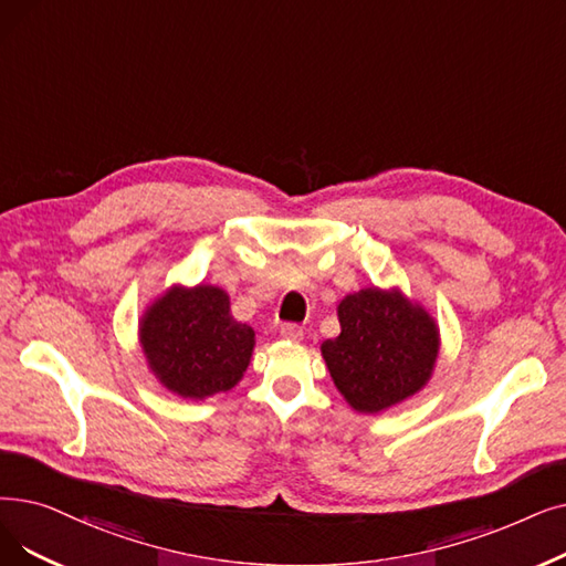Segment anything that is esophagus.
Returning a JSON list of instances; mask_svg holds the SVG:
<instances>
[{
  "label": "esophagus",
  "mask_w": 566,
  "mask_h": 566,
  "mask_svg": "<svg viewBox=\"0 0 566 566\" xmlns=\"http://www.w3.org/2000/svg\"><path fill=\"white\" fill-rule=\"evenodd\" d=\"M280 335L284 339H291V342H301L303 339V328L298 324H282Z\"/></svg>",
  "instance_id": "esophagus-1"
}]
</instances>
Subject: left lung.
<instances>
[{
  "label": "left lung",
  "instance_id": "1",
  "mask_svg": "<svg viewBox=\"0 0 566 566\" xmlns=\"http://www.w3.org/2000/svg\"><path fill=\"white\" fill-rule=\"evenodd\" d=\"M339 335L322 344L337 390L356 411L377 413L421 390L439 354L432 316L400 291L363 289L337 307Z\"/></svg>",
  "mask_w": 566,
  "mask_h": 566
}]
</instances>
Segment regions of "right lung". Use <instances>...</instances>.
Returning <instances> with one entry per match:
<instances>
[{"mask_svg": "<svg viewBox=\"0 0 566 566\" xmlns=\"http://www.w3.org/2000/svg\"><path fill=\"white\" fill-rule=\"evenodd\" d=\"M140 344L159 381L189 400L231 390L248 370L254 331L231 316L217 286H174L140 322Z\"/></svg>", "mask_w": 566, "mask_h": 566, "instance_id": "obj_1", "label": "right lung"}]
</instances>
